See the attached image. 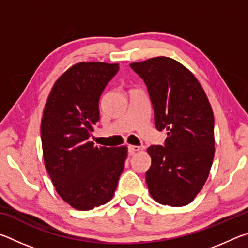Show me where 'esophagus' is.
Wrapping results in <instances>:
<instances>
[{
    "label": "esophagus",
    "mask_w": 248,
    "mask_h": 248,
    "mask_svg": "<svg viewBox=\"0 0 248 248\" xmlns=\"http://www.w3.org/2000/svg\"><path fill=\"white\" fill-rule=\"evenodd\" d=\"M140 150H141V148H140V146H138V145H128L129 154H133V153H136Z\"/></svg>",
    "instance_id": "34e87169"
}]
</instances>
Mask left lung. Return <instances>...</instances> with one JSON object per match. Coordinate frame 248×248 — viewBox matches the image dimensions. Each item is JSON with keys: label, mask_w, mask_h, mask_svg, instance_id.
<instances>
[{"label": "left lung", "mask_w": 248, "mask_h": 248, "mask_svg": "<svg viewBox=\"0 0 248 248\" xmlns=\"http://www.w3.org/2000/svg\"><path fill=\"white\" fill-rule=\"evenodd\" d=\"M131 69L143 79L164 146L148 149L145 173L150 195L158 203L183 207L202 189L215 157V117L207 95L189 70L174 59L151 58Z\"/></svg>", "instance_id": "8db88e82"}]
</instances>
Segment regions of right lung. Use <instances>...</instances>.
Returning a JSON list of instances; mask_svg holds the SVG:
<instances>
[{"label":"right lung","mask_w":248,"mask_h":248,"mask_svg":"<svg viewBox=\"0 0 248 248\" xmlns=\"http://www.w3.org/2000/svg\"><path fill=\"white\" fill-rule=\"evenodd\" d=\"M118 63L79 62L59 78L41 119L44 161L59 196L77 210L112 198L124 170L125 146H95L89 138L99 120V98Z\"/></svg>","instance_id":"obj_1"}]
</instances>
